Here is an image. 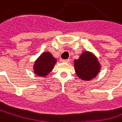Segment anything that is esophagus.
<instances>
[{"label": "esophagus", "instance_id": "1", "mask_svg": "<svg viewBox=\"0 0 122 122\" xmlns=\"http://www.w3.org/2000/svg\"><path fill=\"white\" fill-rule=\"evenodd\" d=\"M63 62H66V63H67V62H69L70 61V59H67V60H62Z\"/></svg>", "mask_w": 122, "mask_h": 122}]
</instances>
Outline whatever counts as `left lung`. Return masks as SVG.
<instances>
[{
  "instance_id": "left-lung-1",
  "label": "left lung",
  "mask_w": 122,
  "mask_h": 122,
  "mask_svg": "<svg viewBox=\"0 0 122 122\" xmlns=\"http://www.w3.org/2000/svg\"><path fill=\"white\" fill-rule=\"evenodd\" d=\"M76 75L83 81H91L98 74L101 65L97 57L91 52H83L78 60L74 61Z\"/></svg>"
}]
</instances>
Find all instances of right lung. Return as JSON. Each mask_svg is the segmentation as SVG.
<instances>
[{"label":"right lung","instance_id":"obj_1","mask_svg":"<svg viewBox=\"0 0 122 122\" xmlns=\"http://www.w3.org/2000/svg\"><path fill=\"white\" fill-rule=\"evenodd\" d=\"M57 60L49 52H44L36 59L34 65V73L45 78L52 70Z\"/></svg>","mask_w":122,"mask_h":122}]
</instances>
